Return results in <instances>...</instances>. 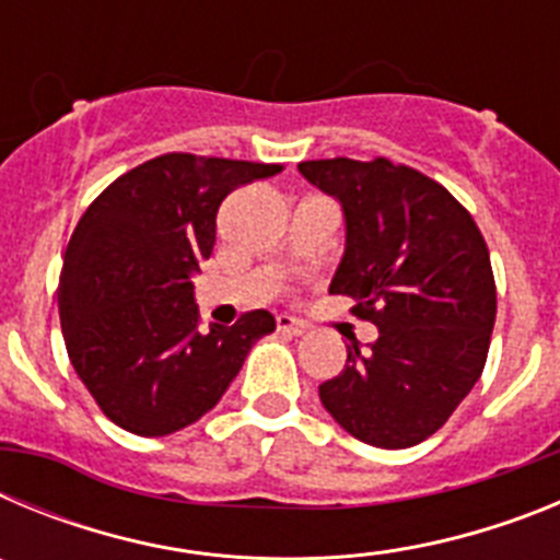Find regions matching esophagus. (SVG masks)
<instances>
[{"mask_svg":"<svg viewBox=\"0 0 560 560\" xmlns=\"http://www.w3.org/2000/svg\"><path fill=\"white\" fill-rule=\"evenodd\" d=\"M277 330H283V334H291V336H303L305 323H300V319H294V316L289 314H280L277 316Z\"/></svg>","mask_w":560,"mask_h":560,"instance_id":"esophagus-1","label":"esophagus"}]
</instances>
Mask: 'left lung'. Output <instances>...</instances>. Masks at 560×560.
<instances>
[{
  "mask_svg": "<svg viewBox=\"0 0 560 560\" xmlns=\"http://www.w3.org/2000/svg\"><path fill=\"white\" fill-rule=\"evenodd\" d=\"M311 185L345 210V257L330 294L378 328L361 353L319 384V400L345 432L378 448L432 438L479 381L497 323L491 255L471 212L409 165L300 162Z\"/></svg>",
  "mask_w": 560,
  "mask_h": 560,
  "instance_id": "8db88e82",
  "label": "left lung"
}]
</instances>
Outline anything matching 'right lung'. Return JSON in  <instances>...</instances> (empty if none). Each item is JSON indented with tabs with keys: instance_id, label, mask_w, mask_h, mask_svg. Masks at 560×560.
<instances>
[{
	"instance_id": "add662e5",
	"label": "right lung",
	"mask_w": 560,
	"mask_h": 560,
	"mask_svg": "<svg viewBox=\"0 0 560 560\" xmlns=\"http://www.w3.org/2000/svg\"><path fill=\"white\" fill-rule=\"evenodd\" d=\"M280 171L162 153L86 207L63 252L58 314L69 361L112 423L142 438L190 427L275 330L269 311H246L201 334L190 277L215 244L221 201Z\"/></svg>"
}]
</instances>
